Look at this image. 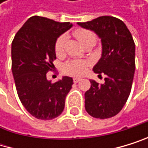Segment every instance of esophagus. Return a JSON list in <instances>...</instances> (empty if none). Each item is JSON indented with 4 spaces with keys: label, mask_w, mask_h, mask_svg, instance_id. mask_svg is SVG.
Here are the masks:
<instances>
[{
    "label": "esophagus",
    "mask_w": 148,
    "mask_h": 148,
    "mask_svg": "<svg viewBox=\"0 0 148 148\" xmlns=\"http://www.w3.org/2000/svg\"><path fill=\"white\" fill-rule=\"evenodd\" d=\"M81 81V78H73V82H75V83H77L78 82H80Z\"/></svg>",
    "instance_id": "34e87169"
}]
</instances>
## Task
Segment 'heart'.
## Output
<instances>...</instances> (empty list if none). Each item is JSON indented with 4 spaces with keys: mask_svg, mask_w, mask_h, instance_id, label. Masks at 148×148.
Listing matches in <instances>:
<instances>
[{
    "mask_svg": "<svg viewBox=\"0 0 148 148\" xmlns=\"http://www.w3.org/2000/svg\"><path fill=\"white\" fill-rule=\"evenodd\" d=\"M73 35L78 41L83 45H87L89 43L96 42V35L90 30L82 29V28H78V29L73 31ZM66 41V35L63 34L58 38L55 43V51L58 56L63 55L65 51V44ZM88 67V62L85 60H71L64 66V72L66 73L71 75H82L87 70Z\"/></svg>",
    "mask_w": 148,
    "mask_h": 148,
    "instance_id": "heart-1",
    "label": "heart"
}]
</instances>
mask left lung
Here are the masks:
<instances>
[{
  "instance_id": "left-lung-1",
  "label": "left lung",
  "mask_w": 148,
  "mask_h": 148,
  "mask_svg": "<svg viewBox=\"0 0 148 148\" xmlns=\"http://www.w3.org/2000/svg\"><path fill=\"white\" fill-rule=\"evenodd\" d=\"M101 39L102 54L94 67L95 73L106 75L105 82L90 80L84 94L85 109L92 117L106 119L116 115L125 105L135 72V43L126 25L114 16H102L77 23Z\"/></svg>"
}]
</instances>
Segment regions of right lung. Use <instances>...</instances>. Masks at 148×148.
<instances>
[{
	"instance_id": "obj_1",
	"label": "right lung",
	"mask_w": 148,
	"mask_h": 148,
	"mask_svg": "<svg viewBox=\"0 0 148 148\" xmlns=\"http://www.w3.org/2000/svg\"><path fill=\"white\" fill-rule=\"evenodd\" d=\"M72 26L70 22L60 23L34 16L14 37L11 69L16 92L27 112L37 119L51 120L65 108L73 79L63 76L52 83L46 75L54 67L56 41Z\"/></svg>"
}]
</instances>
